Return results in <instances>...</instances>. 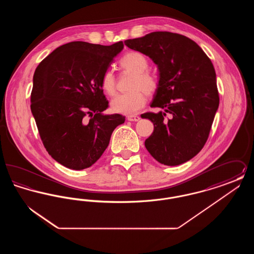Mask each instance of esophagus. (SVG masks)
<instances>
[{
    "mask_svg": "<svg viewBox=\"0 0 254 254\" xmlns=\"http://www.w3.org/2000/svg\"><path fill=\"white\" fill-rule=\"evenodd\" d=\"M140 116L137 115H131V116H127V120L130 122H138L140 120Z\"/></svg>",
    "mask_w": 254,
    "mask_h": 254,
    "instance_id": "esophagus-1",
    "label": "esophagus"
}]
</instances>
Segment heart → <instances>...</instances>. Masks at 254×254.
<instances>
[{
	"mask_svg": "<svg viewBox=\"0 0 254 254\" xmlns=\"http://www.w3.org/2000/svg\"><path fill=\"white\" fill-rule=\"evenodd\" d=\"M120 65L126 71L134 74L130 85V92L120 94L115 97L111 103V109L115 112L125 115H134L145 107V93L150 95L153 94L158 87L156 78L148 72V62L142 53L129 52L126 54L121 61ZM101 85L103 90L112 96L116 92L115 76L112 70H106L101 79Z\"/></svg>",
	"mask_w": 254,
	"mask_h": 254,
	"instance_id": "b5f03b06",
	"label": "heart"
}]
</instances>
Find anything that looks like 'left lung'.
<instances>
[{
	"label": "left lung",
	"mask_w": 254,
	"mask_h": 254,
	"mask_svg": "<svg viewBox=\"0 0 254 254\" xmlns=\"http://www.w3.org/2000/svg\"><path fill=\"white\" fill-rule=\"evenodd\" d=\"M156 64L159 82L151 103L164 111L143 118L154 125L145 141L147 151L166 166H178L205 145L219 107L213 64L194 41L181 34L156 31L125 41Z\"/></svg>",
	"instance_id": "obj_1"
}]
</instances>
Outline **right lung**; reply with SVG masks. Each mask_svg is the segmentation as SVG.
Here are the masks:
<instances>
[{"label": "right lung", "instance_id": "1", "mask_svg": "<svg viewBox=\"0 0 254 254\" xmlns=\"http://www.w3.org/2000/svg\"><path fill=\"white\" fill-rule=\"evenodd\" d=\"M123 49V42L111 46L71 42L37 66L30 109L47 151L65 168L91 167L125 122L120 114L103 113L109 102L101 85L103 74Z\"/></svg>", "mask_w": 254, "mask_h": 254}]
</instances>
